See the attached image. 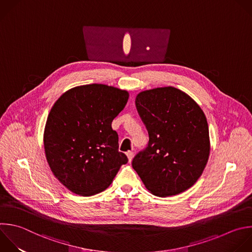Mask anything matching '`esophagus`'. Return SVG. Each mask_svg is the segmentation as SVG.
<instances>
[{
  "mask_svg": "<svg viewBox=\"0 0 252 252\" xmlns=\"http://www.w3.org/2000/svg\"><path fill=\"white\" fill-rule=\"evenodd\" d=\"M126 156L128 158V162H130L132 160V158H133V152L132 151H127L126 152Z\"/></svg>",
  "mask_w": 252,
  "mask_h": 252,
  "instance_id": "34e87169",
  "label": "esophagus"
}]
</instances>
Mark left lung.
<instances>
[{"label":"left lung","instance_id":"8db88e82","mask_svg":"<svg viewBox=\"0 0 252 252\" xmlns=\"http://www.w3.org/2000/svg\"><path fill=\"white\" fill-rule=\"evenodd\" d=\"M135 107L149 140L133 157L132 168L156 196L186 191L202 175L209 159V126L204 112L173 87L139 93Z\"/></svg>","mask_w":252,"mask_h":252}]
</instances>
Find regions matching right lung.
<instances>
[{"mask_svg": "<svg viewBox=\"0 0 252 252\" xmlns=\"http://www.w3.org/2000/svg\"><path fill=\"white\" fill-rule=\"evenodd\" d=\"M127 100L126 91L90 84L67 91L53 105L44 129L45 155L54 176L73 193L104 191L127 163L112 128Z\"/></svg>", "mask_w": 252, "mask_h": 252, "instance_id": "obj_1", "label": "right lung"}]
</instances>
